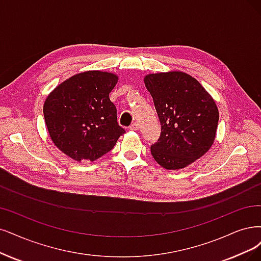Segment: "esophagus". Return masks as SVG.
<instances>
[{"mask_svg":"<svg viewBox=\"0 0 261 261\" xmlns=\"http://www.w3.org/2000/svg\"><path fill=\"white\" fill-rule=\"evenodd\" d=\"M129 129L131 130V131H137V130H139V124H138V122H133L130 127H129Z\"/></svg>","mask_w":261,"mask_h":261,"instance_id":"1","label":"esophagus"}]
</instances>
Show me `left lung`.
<instances>
[{
  "label": "left lung",
  "instance_id": "1",
  "mask_svg": "<svg viewBox=\"0 0 261 261\" xmlns=\"http://www.w3.org/2000/svg\"><path fill=\"white\" fill-rule=\"evenodd\" d=\"M144 83L161 123L151 155L167 170L186 168L213 145L219 119L217 105L195 77L181 71L148 74Z\"/></svg>",
  "mask_w": 261,
  "mask_h": 261
}]
</instances>
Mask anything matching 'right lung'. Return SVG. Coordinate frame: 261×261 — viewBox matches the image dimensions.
<instances>
[{
  "mask_svg": "<svg viewBox=\"0 0 261 261\" xmlns=\"http://www.w3.org/2000/svg\"><path fill=\"white\" fill-rule=\"evenodd\" d=\"M118 76L87 71L67 79L48 94L44 117L50 139L76 161H94L109 152L124 133L110 92Z\"/></svg>",
  "mask_w": 261,
  "mask_h": 261,
  "instance_id": "obj_1",
  "label": "right lung"
}]
</instances>
